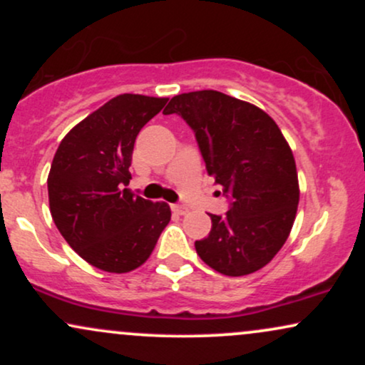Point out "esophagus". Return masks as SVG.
<instances>
[{
  "label": "esophagus",
  "instance_id": "esophagus-1",
  "mask_svg": "<svg viewBox=\"0 0 365 365\" xmlns=\"http://www.w3.org/2000/svg\"><path fill=\"white\" fill-rule=\"evenodd\" d=\"M171 209H173L175 215H180V216L187 215V212H188V209L185 206H180V204H173V206H171Z\"/></svg>",
  "mask_w": 365,
  "mask_h": 365
}]
</instances>
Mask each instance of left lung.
<instances>
[{
	"label": "left lung",
	"instance_id": "left-lung-1",
	"mask_svg": "<svg viewBox=\"0 0 365 365\" xmlns=\"http://www.w3.org/2000/svg\"><path fill=\"white\" fill-rule=\"evenodd\" d=\"M163 113L194 130L207 173L230 199L226 215H211V232L195 242L199 257L226 276L261 269L290 235L300 197L282 130L257 106L217 91L175 96Z\"/></svg>",
	"mask_w": 365,
	"mask_h": 365
}]
</instances>
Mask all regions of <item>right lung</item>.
I'll return each mask as SVG.
<instances>
[{
    "instance_id": "add662e5",
    "label": "right lung",
    "mask_w": 365,
    "mask_h": 365,
    "mask_svg": "<svg viewBox=\"0 0 365 365\" xmlns=\"http://www.w3.org/2000/svg\"><path fill=\"white\" fill-rule=\"evenodd\" d=\"M168 103L121 94L75 125L58 145L48 177L56 228L83 261L128 273L149 259L171 211L128 188L137 135Z\"/></svg>"
}]
</instances>
